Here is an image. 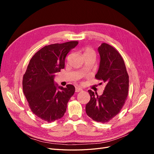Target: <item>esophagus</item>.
I'll return each instance as SVG.
<instances>
[{"instance_id": "obj_1", "label": "esophagus", "mask_w": 154, "mask_h": 154, "mask_svg": "<svg viewBox=\"0 0 154 154\" xmlns=\"http://www.w3.org/2000/svg\"><path fill=\"white\" fill-rule=\"evenodd\" d=\"M75 91H76V92H81V91H82V88H79V87H76V90H75Z\"/></svg>"}]
</instances>
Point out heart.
Instances as JSON below:
<instances>
[{
  "mask_svg": "<svg viewBox=\"0 0 154 154\" xmlns=\"http://www.w3.org/2000/svg\"><path fill=\"white\" fill-rule=\"evenodd\" d=\"M83 57L85 58L88 57V56H91V55H95L94 51H93L92 49L89 48H86L83 51Z\"/></svg>",
  "mask_w": 154,
  "mask_h": 154,
  "instance_id": "heart-1",
  "label": "heart"
}]
</instances>
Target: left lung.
Returning a JSON list of instances; mask_svg holds the SVG:
<instances>
[{"mask_svg": "<svg viewBox=\"0 0 154 154\" xmlns=\"http://www.w3.org/2000/svg\"><path fill=\"white\" fill-rule=\"evenodd\" d=\"M97 50L100 62L95 78L106 86L101 96L88 91L91 100L85 110L92 120L105 123L119 114L123 106L128 93L129 77L124 60L114 48L103 43Z\"/></svg>", "mask_w": 154, "mask_h": 154, "instance_id": "8db88e82", "label": "left lung"}]
</instances>
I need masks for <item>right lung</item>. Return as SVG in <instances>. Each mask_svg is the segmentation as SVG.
I'll return each instance as SVG.
<instances>
[{
	"label": "right lung",
	"mask_w": 154,
	"mask_h": 154,
	"mask_svg": "<svg viewBox=\"0 0 154 154\" xmlns=\"http://www.w3.org/2000/svg\"><path fill=\"white\" fill-rule=\"evenodd\" d=\"M78 41L45 45L30 60L23 76V92L32 112L49 123L62 118L69 100L75 92L72 85L55 84V74L65 67L67 53Z\"/></svg>",
	"instance_id": "add662e5"
}]
</instances>
